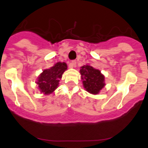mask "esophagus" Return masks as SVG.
<instances>
[{
  "instance_id": "1",
  "label": "esophagus",
  "mask_w": 148,
  "mask_h": 148,
  "mask_svg": "<svg viewBox=\"0 0 148 148\" xmlns=\"http://www.w3.org/2000/svg\"><path fill=\"white\" fill-rule=\"evenodd\" d=\"M75 66H76V60H73V61H71V62H70L69 67L71 68H75Z\"/></svg>"
}]
</instances>
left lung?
<instances>
[{"instance_id":"left-lung-1","label":"left lung","mask_w":148,"mask_h":148,"mask_svg":"<svg viewBox=\"0 0 148 148\" xmlns=\"http://www.w3.org/2000/svg\"><path fill=\"white\" fill-rule=\"evenodd\" d=\"M83 84L86 90L92 94H98L105 86L104 76L101 71L90 65H83L80 70Z\"/></svg>"}]
</instances>
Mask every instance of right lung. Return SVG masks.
<instances>
[{
	"label": "right lung",
	"mask_w": 148,
	"mask_h": 148,
	"mask_svg": "<svg viewBox=\"0 0 148 148\" xmlns=\"http://www.w3.org/2000/svg\"><path fill=\"white\" fill-rule=\"evenodd\" d=\"M66 70V63L60 62L49 69L44 70L36 82L40 91L45 94L52 93L58 86L60 80Z\"/></svg>",
	"instance_id": "1"
}]
</instances>
